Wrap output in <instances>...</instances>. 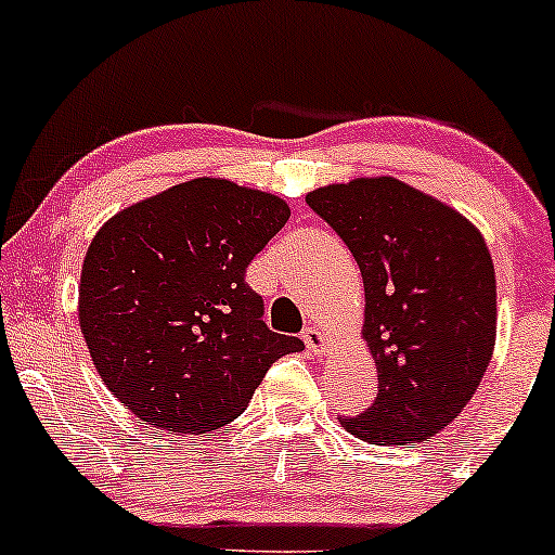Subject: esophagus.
Here are the masks:
<instances>
[{
    "label": "esophagus",
    "instance_id": "esophagus-1",
    "mask_svg": "<svg viewBox=\"0 0 555 555\" xmlns=\"http://www.w3.org/2000/svg\"><path fill=\"white\" fill-rule=\"evenodd\" d=\"M302 341H305V347H308L313 354L326 352L328 339H326V334H323V331L318 326H305L302 328Z\"/></svg>",
    "mask_w": 555,
    "mask_h": 555
}]
</instances>
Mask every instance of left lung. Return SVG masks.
<instances>
[{
    "mask_svg": "<svg viewBox=\"0 0 555 555\" xmlns=\"http://www.w3.org/2000/svg\"><path fill=\"white\" fill-rule=\"evenodd\" d=\"M308 206L358 260L365 341L378 397L339 417L354 438L415 446L464 410L495 344V271L477 229L393 177H360L310 193Z\"/></svg>",
    "mask_w": 555,
    "mask_h": 555,
    "instance_id": "8db88e82",
    "label": "left lung"
}]
</instances>
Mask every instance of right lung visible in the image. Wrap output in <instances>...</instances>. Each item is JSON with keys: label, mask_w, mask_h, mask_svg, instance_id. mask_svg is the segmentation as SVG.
<instances>
[{"label": "right lung", "mask_w": 555, "mask_h": 555, "mask_svg": "<svg viewBox=\"0 0 555 555\" xmlns=\"http://www.w3.org/2000/svg\"><path fill=\"white\" fill-rule=\"evenodd\" d=\"M289 219L282 197L190 180L99 229L80 276V328L95 371L151 428L232 423L279 358L305 347L263 321L247 266Z\"/></svg>", "instance_id": "add662e5"}]
</instances>
